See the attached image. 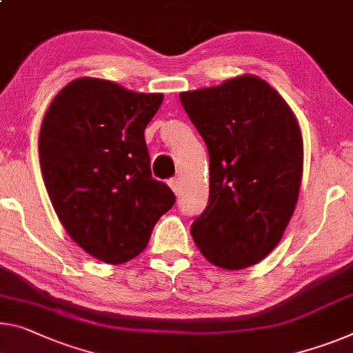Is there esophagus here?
Segmentation results:
<instances>
[{
  "label": "esophagus",
  "mask_w": 353,
  "mask_h": 353,
  "mask_svg": "<svg viewBox=\"0 0 353 353\" xmlns=\"http://www.w3.org/2000/svg\"><path fill=\"white\" fill-rule=\"evenodd\" d=\"M169 186H170L172 191L175 192V195H180V192H181V183H180V180H178V178H170Z\"/></svg>",
  "instance_id": "obj_1"
}]
</instances>
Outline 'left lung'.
I'll return each instance as SVG.
<instances>
[{
	"label": "left lung",
	"mask_w": 353,
	"mask_h": 353,
	"mask_svg": "<svg viewBox=\"0 0 353 353\" xmlns=\"http://www.w3.org/2000/svg\"><path fill=\"white\" fill-rule=\"evenodd\" d=\"M210 156V197L191 235L216 267L243 270L265 259L295 211L303 137L289 104L257 75L180 93Z\"/></svg>",
	"instance_id": "1"
}]
</instances>
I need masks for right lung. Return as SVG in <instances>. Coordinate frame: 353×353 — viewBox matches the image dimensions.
I'll return each instance as SVG.
<instances>
[{"mask_svg":"<svg viewBox=\"0 0 353 353\" xmlns=\"http://www.w3.org/2000/svg\"><path fill=\"white\" fill-rule=\"evenodd\" d=\"M162 99L82 77L46 112L39 159L48 197L68 235L101 262L137 257L175 203L170 188L151 176L143 135Z\"/></svg>","mask_w":353,"mask_h":353,"instance_id":"right-lung-1","label":"right lung"}]
</instances>
